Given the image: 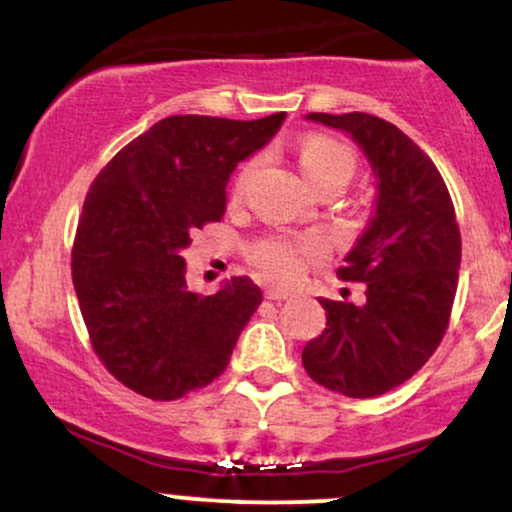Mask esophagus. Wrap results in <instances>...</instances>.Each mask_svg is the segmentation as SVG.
I'll return each mask as SVG.
<instances>
[{
  "label": "esophagus",
  "mask_w": 512,
  "mask_h": 512,
  "mask_svg": "<svg viewBox=\"0 0 512 512\" xmlns=\"http://www.w3.org/2000/svg\"><path fill=\"white\" fill-rule=\"evenodd\" d=\"M289 294L287 289H277V287H268L266 289V299H273V301H285V299H289Z\"/></svg>",
  "instance_id": "esophagus-1"
}]
</instances>
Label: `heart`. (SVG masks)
<instances>
[{
  "label": "heart",
  "mask_w": 512,
  "mask_h": 512,
  "mask_svg": "<svg viewBox=\"0 0 512 512\" xmlns=\"http://www.w3.org/2000/svg\"><path fill=\"white\" fill-rule=\"evenodd\" d=\"M299 168L306 175V180L318 189L330 185H342L353 178L356 173V154L344 142L334 140L327 135H308L299 142ZM258 166V159H251L244 163L239 170L235 185H232V197L239 199L244 194L246 182ZM325 256V242L318 237H304V239H261L251 246V261L261 270L268 280L273 282H294L296 277L304 273V268L311 261Z\"/></svg>",
  "instance_id": "b5f03b06"
}]
</instances>
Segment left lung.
I'll list each match as a JSON object with an SVG mask.
<instances>
[{"label": "left lung", "instance_id": "obj_1", "mask_svg": "<svg viewBox=\"0 0 512 512\" xmlns=\"http://www.w3.org/2000/svg\"><path fill=\"white\" fill-rule=\"evenodd\" d=\"M363 149L377 182L375 213L337 270L365 282V301L320 299L327 325L301 361L323 387L370 399L430 361L449 327L458 287L460 230L437 166L408 135L370 113H308Z\"/></svg>", "mask_w": 512, "mask_h": 512}]
</instances>
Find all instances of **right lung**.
<instances>
[{"mask_svg":"<svg viewBox=\"0 0 512 512\" xmlns=\"http://www.w3.org/2000/svg\"><path fill=\"white\" fill-rule=\"evenodd\" d=\"M282 121L285 113L163 118L92 182L75 232L73 285L94 353L137 394L175 401L211 384L261 306L249 277L211 296L189 292L180 254L194 230L223 218L232 170Z\"/></svg>","mask_w":512,"mask_h":512,"instance_id":"right-lung-1","label":"right lung"}]
</instances>
